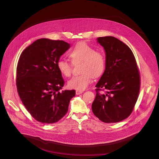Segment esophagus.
<instances>
[{
    "mask_svg": "<svg viewBox=\"0 0 159 159\" xmlns=\"http://www.w3.org/2000/svg\"><path fill=\"white\" fill-rule=\"evenodd\" d=\"M75 93H76V94H77V95H79V94H82V93H83V91H80V90H76Z\"/></svg>",
    "mask_w": 159,
    "mask_h": 159,
    "instance_id": "1",
    "label": "esophagus"
}]
</instances>
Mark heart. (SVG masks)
<instances>
[{
    "label": "heart",
    "instance_id": "1",
    "mask_svg": "<svg viewBox=\"0 0 159 159\" xmlns=\"http://www.w3.org/2000/svg\"><path fill=\"white\" fill-rule=\"evenodd\" d=\"M69 56L73 64L82 62L80 68L82 74L68 82L69 88L84 90L91 82L93 77L98 78L103 74L106 66L103 54L86 43H78L70 52ZM57 68L62 75L69 77L71 75L73 65L61 59L57 62Z\"/></svg>",
    "mask_w": 159,
    "mask_h": 159
}]
</instances>
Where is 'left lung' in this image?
Masks as SVG:
<instances>
[{
  "instance_id": "left-lung-1",
  "label": "left lung",
  "mask_w": 159,
  "mask_h": 159,
  "mask_svg": "<svg viewBox=\"0 0 159 159\" xmlns=\"http://www.w3.org/2000/svg\"><path fill=\"white\" fill-rule=\"evenodd\" d=\"M98 42L105 50L106 68L96 85L92 110L101 121L116 123L134 110L140 89L139 70L133 52L123 42L111 36L99 37Z\"/></svg>"
}]
</instances>
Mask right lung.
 Instances as JSON below:
<instances>
[{
	"label": "right lung",
	"mask_w": 159,
	"mask_h": 159,
	"mask_svg": "<svg viewBox=\"0 0 159 159\" xmlns=\"http://www.w3.org/2000/svg\"><path fill=\"white\" fill-rule=\"evenodd\" d=\"M70 48L63 40L40 39L21 54L16 68V87L21 102L36 120L59 121L68 111L75 91L60 90L65 81L57 62Z\"/></svg>",
	"instance_id": "1"
}]
</instances>
